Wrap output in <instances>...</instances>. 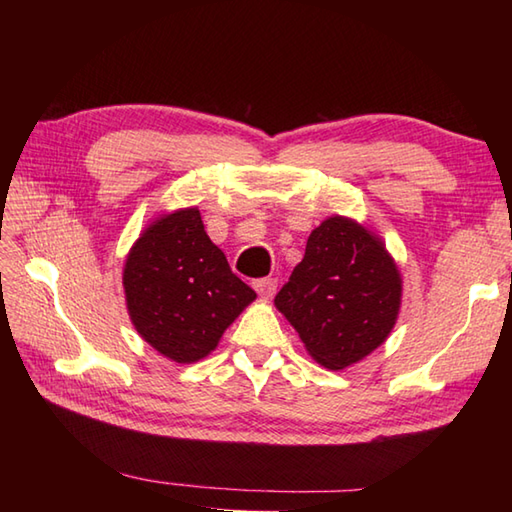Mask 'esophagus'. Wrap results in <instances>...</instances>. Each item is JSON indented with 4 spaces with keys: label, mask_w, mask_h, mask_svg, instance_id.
Wrapping results in <instances>:
<instances>
[{
    "label": "esophagus",
    "mask_w": 512,
    "mask_h": 512,
    "mask_svg": "<svg viewBox=\"0 0 512 512\" xmlns=\"http://www.w3.org/2000/svg\"><path fill=\"white\" fill-rule=\"evenodd\" d=\"M253 288L257 290L259 297L264 299H270L277 292V279H270V277H264V279H255L253 281Z\"/></svg>",
    "instance_id": "obj_1"
}]
</instances>
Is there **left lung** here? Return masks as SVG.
Listing matches in <instances>:
<instances>
[{"mask_svg":"<svg viewBox=\"0 0 512 512\" xmlns=\"http://www.w3.org/2000/svg\"><path fill=\"white\" fill-rule=\"evenodd\" d=\"M400 297L398 266L380 237L334 215L310 233L306 255L277 292L275 306L314 361L345 369L385 343Z\"/></svg>","mask_w":512,"mask_h":512,"instance_id":"8db88e82","label":"left lung"}]
</instances>
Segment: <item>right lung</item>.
<instances>
[{
  "instance_id": "add662e5",
  "label": "right lung",
  "mask_w": 512,
  "mask_h": 512,
  "mask_svg": "<svg viewBox=\"0 0 512 512\" xmlns=\"http://www.w3.org/2000/svg\"><path fill=\"white\" fill-rule=\"evenodd\" d=\"M123 288L136 332L176 363L209 356L257 297L206 235L195 206L160 215L140 233Z\"/></svg>"
}]
</instances>
